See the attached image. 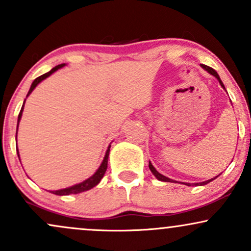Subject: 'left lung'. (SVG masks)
<instances>
[{"mask_svg":"<svg viewBox=\"0 0 251 251\" xmlns=\"http://www.w3.org/2000/svg\"><path fill=\"white\" fill-rule=\"evenodd\" d=\"M201 67H203L205 71H208L210 74H212V75H214V76L216 77V79H217L218 81H220L222 87L226 89V87H224V85H223V82H222V80L220 79V75H218L217 72H216V71L214 70V68L209 67V66H205V65H201ZM149 168H150V170H151L152 174H153V175L155 176V178H157V179H159V180H162V181H175V180L170 179V178H168V177H165V176L160 175L159 172H158L157 170H155V169L153 168V165H152L151 163H149ZM215 178H216V177H215ZM215 178H212V179H209V180H206V181H201V183H197V184H201V185H205V184H208V183H210V181H211V180H214ZM185 184H186V185H188V186H192V185H194V184H190V183H185ZM197 184H196V185H197Z\"/></svg>","mask_w":251,"mask_h":251,"instance_id":"8db88e82","label":"left lung"}]
</instances>
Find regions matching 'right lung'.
Masks as SVG:
<instances>
[{
	"mask_svg": "<svg viewBox=\"0 0 251 251\" xmlns=\"http://www.w3.org/2000/svg\"><path fill=\"white\" fill-rule=\"evenodd\" d=\"M63 66H65V63H62V65H57V66H55V67L53 68V70L48 72V73H45V74H42L41 76L36 77V79L33 81V83H31L30 89H29V92H28L27 97L29 96L31 92H33V89L36 87L37 83L41 82L43 79H46V77H48V76L50 75V74H53L54 72L59 70V68L63 67ZM24 106H25V102H24ZM24 106H22L21 111H20V113H19V120H17V122H20V119H21L22 111H24ZM17 126H19V123H17ZM16 134H17V131H16ZM109 148H111V146H109ZM109 148L107 149V151H106L105 158H103L101 165H100V168L97 170V172H96V174H94L93 176H92V177H89L88 179L83 180L82 183L76 184V185H74V186H71V188H66V189H62V190H56V191H50L51 194L59 195V196L75 195V194H80V192L87 191V190H91L92 188H94V186L98 185V184H99V181L101 180V178L103 177V175H105L106 170H107V160H108V154H109ZM19 157H20V155H19Z\"/></svg>",
	"mask_w": 251,
	"mask_h": 251,
	"instance_id": "right-lung-1",
	"label": "right lung"
}]
</instances>
